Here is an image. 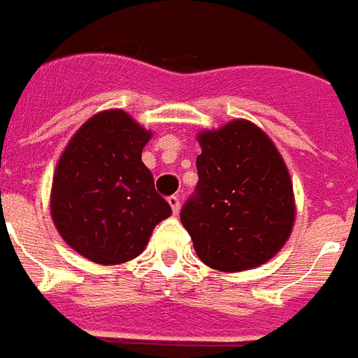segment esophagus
Here are the masks:
<instances>
[{
    "label": "esophagus",
    "instance_id": "1",
    "mask_svg": "<svg viewBox=\"0 0 358 358\" xmlns=\"http://www.w3.org/2000/svg\"><path fill=\"white\" fill-rule=\"evenodd\" d=\"M169 204H171V208H173L174 214H178V212H180V197H178V195H171V197H169Z\"/></svg>",
    "mask_w": 358,
    "mask_h": 358
}]
</instances>
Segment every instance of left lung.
<instances>
[{
    "label": "left lung",
    "instance_id": "1",
    "mask_svg": "<svg viewBox=\"0 0 358 358\" xmlns=\"http://www.w3.org/2000/svg\"><path fill=\"white\" fill-rule=\"evenodd\" d=\"M197 187L180 210L210 268L238 272L266 263L294 222L293 184L282 155L257 125L234 120L199 135Z\"/></svg>",
    "mask_w": 358,
    "mask_h": 358
}]
</instances>
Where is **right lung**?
I'll return each mask as SVG.
<instances>
[{"instance_id": "right-lung-1", "label": "right lung", "mask_w": 358, "mask_h": 358, "mask_svg": "<svg viewBox=\"0 0 358 358\" xmlns=\"http://www.w3.org/2000/svg\"><path fill=\"white\" fill-rule=\"evenodd\" d=\"M150 133L122 110L90 118L52 180V220L76 252L99 264L131 261L173 214L141 159Z\"/></svg>"}]
</instances>
